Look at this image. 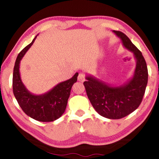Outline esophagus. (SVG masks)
Wrapping results in <instances>:
<instances>
[{
	"mask_svg": "<svg viewBox=\"0 0 159 159\" xmlns=\"http://www.w3.org/2000/svg\"><path fill=\"white\" fill-rule=\"evenodd\" d=\"M85 74L83 73H80L79 74V76H78V80L80 82H83L85 80Z\"/></svg>",
	"mask_w": 159,
	"mask_h": 159,
	"instance_id": "1",
	"label": "esophagus"
}]
</instances>
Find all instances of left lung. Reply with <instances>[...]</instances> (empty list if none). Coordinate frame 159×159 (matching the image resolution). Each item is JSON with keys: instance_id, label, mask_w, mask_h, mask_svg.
Wrapping results in <instances>:
<instances>
[{"instance_id": "obj_1", "label": "left lung", "mask_w": 159, "mask_h": 159, "mask_svg": "<svg viewBox=\"0 0 159 159\" xmlns=\"http://www.w3.org/2000/svg\"><path fill=\"white\" fill-rule=\"evenodd\" d=\"M113 32L121 40L123 46L133 53L136 60L133 76L124 84L112 86L89 75L83 85L88 99L99 115L109 119H120L141 104L147 85L148 70L142 52L128 37L120 31Z\"/></svg>"}]
</instances>
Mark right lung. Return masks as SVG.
Segmentation results:
<instances>
[{
	"label": "right lung",
	"mask_w": 159,
	"mask_h": 159,
	"mask_svg": "<svg viewBox=\"0 0 159 159\" xmlns=\"http://www.w3.org/2000/svg\"><path fill=\"white\" fill-rule=\"evenodd\" d=\"M37 36L19 53L15 61L12 77L13 93L19 105L26 115L39 121L51 122L58 119L64 114L71 87L77 81L79 73L75 74L71 79L58 83L52 89L43 95H34L29 92L21 81L20 64Z\"/></svg>",
	"instance_id": "add662e5"
}]
</instances>
